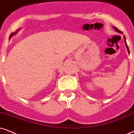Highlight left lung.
I'll use <instances>...</instances> for the list:
<instances>
[{"label": "left lung", "mask_w": 134, "mask_h": 134, "mask_svg": "<svg viewBox=\"0 0 134 134\" xmlns=\"http://www.w3.org/2000/svg\"><path fill=\"white\" fill-rule=\"evenodd\" d=\"M113 28H114V30L116 31H117L118 32V33H123L122 32V31H120V30H119L118 29V28H116V27H113ZM124 42H125V44H126V47H127V51H128V52H129V54L130 53V51H129V47H128V46H127V43H126V37H125L124 36Z\"/></svg>", "instance_id": "left-lung-1"}]
</instances>
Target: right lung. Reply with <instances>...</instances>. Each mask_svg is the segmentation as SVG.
I'll list each match as a JSON object with an SVG mask.
<instances>
[{
  "instance_id": "right-lung-1",
  "label": "right lung",
  "mask_w": 134,
  "mask_h": 134,
  "mask_svg": "<svg viewBox=\"0 0 134 134\" xmlns=\"http://www.w3.org/2000/svg\"><path fill=\"white\" fill-rule=\"evenodd\" d=\"M20 30V29H18V30H16V31H15V32H14V33H12V34H10V36H9V40H10V38H11V37H12V36H13V35H16V34L18 33V31H19V30Z\"/></svg>"
}]
</instances>
